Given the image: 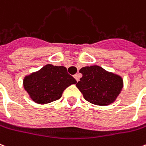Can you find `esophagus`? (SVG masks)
<instances>
[{"label": "esophagus", "mask_w": 146, "mask_h": 146, "mask_svg": "<svg viewBox=\"0 0 146 146\" xmlns=\"http://www.w3.org/2000/svg\"><path fill=\"white\" fill-rule=\"evenodd\" d=\"M80 74H76V75H74V78H75V80L77 81V82L80 80Z\"/></svg>", "instance_id": "obj_1"}]
</instances>
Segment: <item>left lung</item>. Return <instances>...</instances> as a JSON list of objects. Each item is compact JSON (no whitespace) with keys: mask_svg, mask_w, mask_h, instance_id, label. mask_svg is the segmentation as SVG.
I'll use <instances>...</instances> for the list:
<instances>
[{"mask_svg":"<svg viewBox=\"0 0 146 146\" xmlns=\"http://www.w3.org/2000/svg\"><path fill=\"white\" fill-rule=\"evenodd\" d=\"M82 78L76 86L86 100L97 106L115 102L123 87L122 76L99 66H85L80 70Z\"/></svg>","mask_w":146,"mask_h":146,"instance_id":"8db88e82","label":"left lung"}]
</instances>
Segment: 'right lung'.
I'll return each mask as SVG.
<instances>
[{"label":"right lung","instance_id":"right-lung-1","mask_svg":"<svg viewBox=\"0 0 146 146\" xmlns=\"http://www.w3.org/2000/svg\"><path fill=\"white\" fill-rule=\"evenodd\" d=\"M76 80L60 66L46 64L38 71L26 76L23 80L24 90L37 104H46L59 100L64 90Z\"/></svg>","mask_w":146,"mask_h":146}]
</instances>
